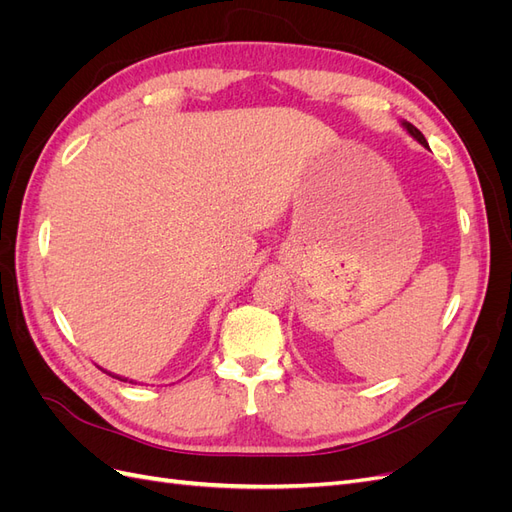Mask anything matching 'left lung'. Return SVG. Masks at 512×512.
<instances>
[{"instance_id":"obj_1","label":"left lung","mask_w":512,"mask_h":512,"mask_svg":"<svg viewBox=\"0 0 512 512\" xmlns=\"http://www.w3.org/2000/svg\"><path fill=\"white\" fill-rule=\"evenodd\" d=\"M401 126H404V128L408 130V134H410V136L414 138V141H418V143H421L423 147H429V145H427V141H425V136L421 134V130H418V128H414L410 121H401Z\"/></svg>"}]
</instances>
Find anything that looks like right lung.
<instances>
[{"label": "right lung", "mask_w": 512, "mask_h": 512, "mask_svg": "<svg viewBox=\"0 0 512 512\" xmlns=\"http://www.w3.org/2000/svg\"><path fill=\"white\" fill-rule=\"evenodd\" d=\"M108 376H113V378H117V380H123V382H128V378H121V376H117V374H111V371H106ZM132 382V380H130ZM132 384H136V382H132Z\"/></svg>", "instance_id": "right-lung-1"}]
</instances>
